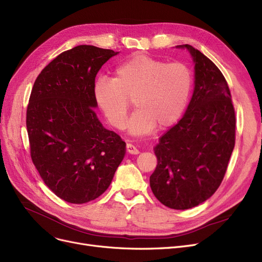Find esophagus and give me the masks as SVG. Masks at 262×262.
Returning <instances> with one entry per match:
<instances>
[{"label": "esophagus", "instance_id": "34e87169", "mask_svg": "<svg viewBox=\"0 0 262 262\" xmlns=\"http://www.w3.org/2000/svg\"><path fill=\"white\" fill-rule=\"evenodd\" d=\"M126 151H127L129 154H135V155L139 154V150H138L137 147H136L134 144H132V143H127V144H126Z\"/></svg>", "mask_w": 262, "mask_h": 262}]
</instances>
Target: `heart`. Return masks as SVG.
<instances>
[{"mask_svg":"<svg viewBox=\"0 0 262 262\" xmlns=\"http://www.w3.org/2000/svg\"><path fill=\"white\" fill-rule=\"evenodd\" d=\"M192 89L190 68L182 62L138 54L120 64L115 77H100L94 84V98L107 122L123 129L134 100L136 111L128 123L133 135L152 133L158 125L167 128L185 111Z\"/></svg>","mask_w":262,"mask_h":262,"instance_id":"b5f03b06","label":"heart"}]
</instances>
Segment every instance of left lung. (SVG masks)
Wrapping results in <instances>:
<instances>
[{
  "mask_svg": "<svg viewBox=\"0 0 262 262\" xmlns=\"http://www.w3.org/2000/svg\"><path fill=\"white\" fill-rule=\"evenodd\" d=\"M195 90L186 113L155 146L157 166L150 177L154 196L174 210L191 209L216 191L235 142V113L222 72L190 45Z\"/></svg>",
  "mask_w": 262,
  "mask_h": 262,
  "instance_id": "8db88e82",
  "label": "left lung"
}]
</instances>
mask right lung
<instances>
[{
	"mask_svg": "<svg viewBox=\"0 0 262 262\" xmlns=\"http://www.w3.org/2000/svg\"><path fill=\"white\" fill-rule=\"evenodd\" d=\"M80 45L53 59L37 76L27 108L30 154L59 198L81 204L109 187L125 154L120 136L96 116L95 77L113 55Z\"/></svg>",
	"mask_w": 262,
	"mask_h": 262,
	"instance_id": "add662e5",
	"label": "right lung"
}]
</instances>
